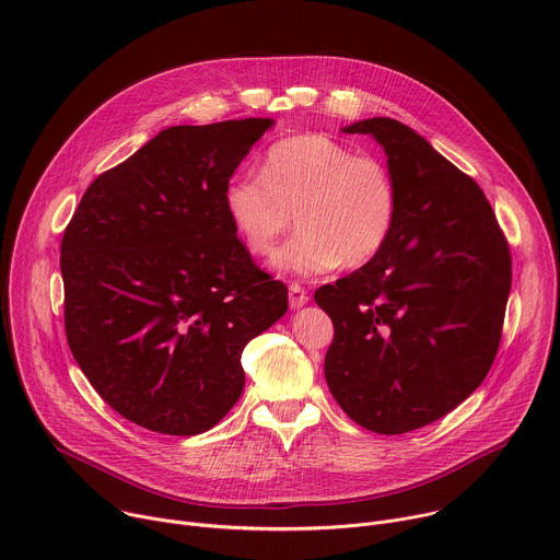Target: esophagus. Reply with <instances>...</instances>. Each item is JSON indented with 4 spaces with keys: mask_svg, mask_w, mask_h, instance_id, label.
<instances>
[{
    "mask_svg": "<svg viewBox=\"0 0 560 560\" xmlns=\"http://www.w3.org/2000/svg\"><path fill=\"white\" fill-rule=\"evenodd\" d=\"M288 301H290V307L292 310H296V307H303L305 303H307V292L299 285V283H290V288H288Z\"/></svg>",
    "mask_w": 560,
    "mask_h": 560,
    "instance_id": "obj_1",
    "label": "esophagus"
}]
</instances>
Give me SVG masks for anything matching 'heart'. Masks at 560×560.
<instances>
[{
    "label": "heart",
    "mask_w": 560,
    "mask_h": 560,
    "mask_svg": "<svg viewBox=\"0 0 560 560\" xmlns=\"http://www.w3.org/2000/svg\"><path fill=\"white\" fill-rule=\"evenodd\" d=\"M232 230L257 257L292 225L296 236L272 259L281 272L316 277L359 268L389 242L398 217L392 171L326 135L285 137L264 154L261 175L236 173L223 188Z\"/></svg>",
    "instance_id": "obj_1"
}]
</instances>
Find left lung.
Wrapping results in <instances>:
<instances>
[{
	"label": "left lung",
	"mask_w": 560,
	"mask_h": 560,
	"mask_svg": "<svg viewBox=\"0 0 560 560\" xmlns=\"http://www.w3.org/2000/svg\"><path fill=\"white\" fill-rule=\"evenodd\" d=\"M398 188L385 248L314 292L335 324L326 381L361 428L404 434L452 412L483 383L501 343L512 257L478 184L410 126L372 117Z\"/></svg>",
	"instance_id": "1"
}]
</instances>
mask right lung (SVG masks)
I'll return each mask as SVG.
<instances>
[{
    "label": "right lung",
    "instance_id": "obj_1",
    "mask_svg": "<svg viewBox=\"0 0 560 560\" xmlns=\"http://www.w3.org/2000/svg\"><path fill=\"white\" fill-rule=\"evenodd\" d=\"M275 119L173 126L84 192L61 238L70 352L124 419L171 436L214 428L244 392L242 352L288 310L223 208Z\"/></svg>",
    "mask_w": 560,
    "mask_h": 560
}]
</instances>
